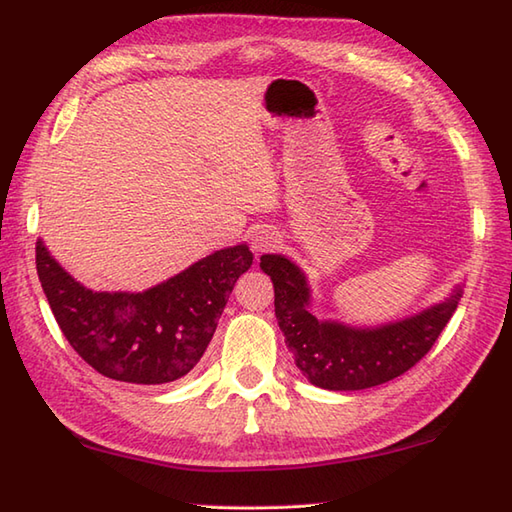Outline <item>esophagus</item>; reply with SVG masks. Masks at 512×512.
I'll list each match as a JSON object with an SVG mask.
<instances>
[{
    "label": "esophagus",
    "mask_w": 512,
    "mask_h": 512,
    "mask_svg": "<svg viewBox=\"0 0 512 512\" xmlns=\"http://www.w3.org/2000/svg\"><path fill=\"white\" fill-rule=\"evenodd\" d=\"M278 243H280V236L271 227H258L252 234V238H249V245H252V252L256 256L269 252V249H274Z\"/></svg>",
    "instance_id": "1"
}]
</instances>
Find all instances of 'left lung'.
Wrapping results in <instances>:
<instances>
[{"label":"left lung","instance_id":"left-lung-1","mask_svg":"<svg viewBox=\"0 0 512 512\" xmlns=\"http://www.w3.org/2000/svg\"><path fill=\"white\" fill-rule=\"evenodd\" d=\"M260 269L274 283V307L296 367L311 384L329 391H360L389 382L415 367L455 314L462 289L422 314L375 329L320 322L309 307L302 271L278 254L260 256Z\"/></svg>","mask_w":512,"mask_h":512}]
</instances>
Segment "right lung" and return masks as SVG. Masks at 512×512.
Instances as JSON below:
<instances>
[{"instance_id":"add662e5","label":"right lung","mask_w":512,"mask_h":512,"mask_svg":"<svg viewBox=\"0 0 512 512\" xmlns=\"http://www.w3.org/2000/svg\"><path fill=\"white\" fill-rule=\"evenodd\" d=\"M37 274L59 329L92 369L112 380L165 384L190 373L210 344L247 245L221 249L141 294L79 285L37 241Z\"/></svg>"}]
</instances>
